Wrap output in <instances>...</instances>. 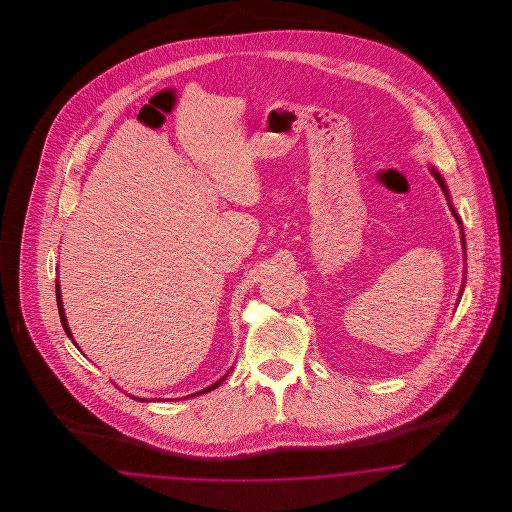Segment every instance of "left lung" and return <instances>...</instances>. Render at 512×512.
<instances>
[{"mask_svg": "<svg viewBox=\"0 0 512 512\" xmlns=\"http://www.w3.org/2000/svg\"><path fill=\"white\" fill-rule=\"evenodd\" d=\"M430 171H432V174H434L435 180H437V182H439V186L443 187V191H445V193H447V186H445V182H443V178H441V174H439V172L435 171V169H430ZM447 201H450L449 195H447ZM449 206H450V210H452V214H454V217H456V221H458V225H460V227H462V221H460V217H458V214H456V210H454V208H452V204H450V202H449ZM462 246H464V251H465L464 231H462ZM462 289H464V287H462ZM460 295H462V291H460Z\"/></svg>", "mask_w": 512, "mask_h": 512, "instance_id": "left-lung-1", "label": "left lung"}]
</instances>
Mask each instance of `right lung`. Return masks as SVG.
<instances>
[{
    "label": "right lung",
    "instance_id": "obj_1",
    "mask_svg": "<svg viewBox=\"0 0 512 512\" xmlns=\"http://www.w3.org/2000/svg\"><path fill=\"white\" fill-rule=\"evenodd\" d=\"M56 298H58V310H60V319H62L63 330H65V332H67V336L73 340V336H71V330H69V325H67V319H65V311H63L62 306V293H60V285H58V281H56ZM73 343H75V341H73ZM227 375H229V373H227ZM227 375H225V377H227ZM225 377H221V379H219L217 383H214L212 387L204 388V390L197 392V394H204V392H210L212 388L219 387V385L223 383V379H225ZM187 398H189V396H187ZM139 402H148V400H144V398H142V400H139Z\"/></svg>",
    "mask_w": 512,
    "mask_h": 512
}]
</instances>
